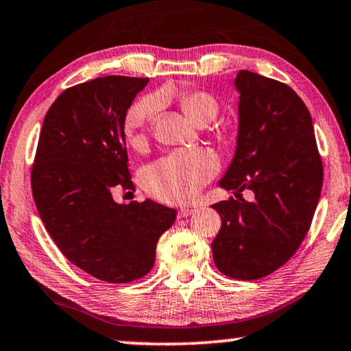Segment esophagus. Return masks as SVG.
Returning <instances> with one entry per match:
<instances>
[{
  "instance_id": "34e87169",
  "label": "esophagus",
  "mask_w": 351,
  "mask_h": 351,
  "mask_svg": "<svg viewBox=\"0 0 351 351\" xmlns=\"http://www.w3.org/2000/svg\"><path fill=\"white\" fill-rule=\"evenodd\" d=\"M193 211H195L193 208H181L180 211H178V217H189L191 214H193Z\"/></svg>"
}]
</instances>
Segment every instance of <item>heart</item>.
Instances as JSON below:
<instances>
[{
  "mask_svg": "<svg viewBox=\"0 0 351 351\" xmlns=\"http://www.w3.org/2000/svg\"><path fill=\"white\" fill-rule=\"evenodd\" d=\"M180 107L195 125H206L217 117L216 97L205 91H186L178 97ZM159 113L156 97H145L130 106L124 118V135L129 145L142 149ZM219 169L217 159L206 149L176 151L148 165L142 175L145 189L162 202H189Z\"/></svg>",
  "mask_w": 351,
  "mask_h": 351,
  "instance_id": "b5f03b06",
  "label": "heart"
}]
</instances>
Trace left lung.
Returning a JSON list of instances; mask_svg holds the SVG:
<instances>
[{
  "mask_svg": "<svg viewBox=\"0 0 351 351\" xmlns=\"http://www.w3.org/2000/svg\"><path fill=\"white\" fill-rule=\"evenodd\" d=\"M234 88L237 151L219 186L252 191L254 200L214 203L222 226L211 249L221 273L254 280L287 263L309 232L323 164L309 110L290 86L239 71Z\"/></svg>",
  "mask_w": 351,
  "mask_h": 351,
  "instance_id": "obj_1",
  "label": "left lung"
}]
</instances>
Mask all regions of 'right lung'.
<instances>
[{
    "label": "right lung",
    "mask_w": 351,
    "mask_h": 351,
    "mask_svg": "<svg viewBox=\"0 0 351 351\" xmlns=\"http://www.w3.org/2000/svg\"><path fill=\"white\" fill-rule=\"evenodd\" d=\"M149 78L107 75L62 91L39 135L31 189L47 232L64 257L96 279L125 284L154 266L176 211L149 198L117 203L132 189L124 118Z\"/></svg>",
    "instance_id": "obj_1"
}]
</instances>
